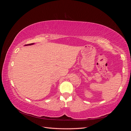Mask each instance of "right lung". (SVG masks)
Listing matches in <instances>:
<instances>
[{
    "label": "right lung",
    "mask_w": 131,
    "mask_h": 131,
    "mask_svg": "<svg viewBox=\"0 0 131 131\" xmlns=\"http://www.w3.org/2000/svg\"><path fill=\"white\" fill-rule=\"evenodd\" d=\"M34 43H30V44H28V45H25V46H27V45H34Z\"/></svg>",
    "instance_id": "1"
}]
</instances>
